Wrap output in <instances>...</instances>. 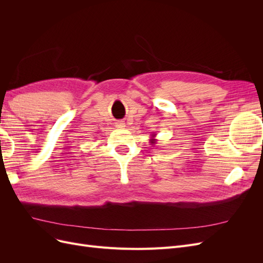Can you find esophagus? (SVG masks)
Listing matches in <instances>:
<instances>
[{"instance_id":"1","label":"esophagus","mask_w":263,"mask_h":263,"mask_svg":"<svg viewBox=\"0 0 263 263\" xmlns=\"http://www.w3.org/2000/svg\"><path fill=\"white\" fill-rule=\"evenodd\" d=\"M115 126L117 127V128H119V129H123L124 127H125V123L122 122V121H118V122H116Z\"/></svg>"}]
</instances>
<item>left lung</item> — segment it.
I'll return each instance as SVG.
<instances>
[{
  "instance_id": "8db88e82",
  "label": "left lung",
  "mask_w": 263,
  "mask_h": 263,
  "mask_svg": "<svg viewBox=\"0 0 263 263\" xmlns=\"http://www.w3.org/2000/svg\"><path fill=\"white\" fill-rule=\"evenodd\" d=\"M154 137H155V136H153V137H151V139H150V144H151V145H155L156 141H157V139H155Z\"/></svg>"
}]
</instances>
